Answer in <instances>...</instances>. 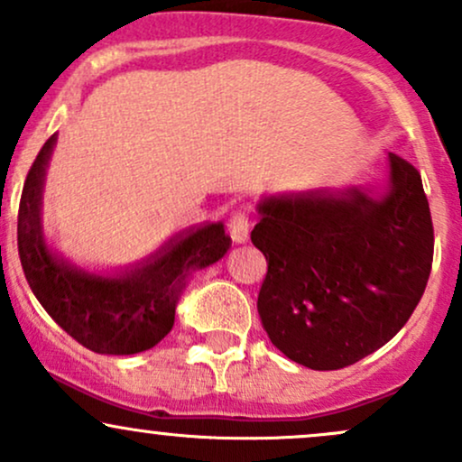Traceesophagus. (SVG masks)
<instances>
[{
  "label": "esophagus",
  "mask_w": 462,
  "mask_h": 462,
  "mask_svg": "<svg viewBox=\"0 0 462 462\" xmlns=\"http://www.w3.org/2000/svg\"><path fill=\"white\" fill-rule=\"evenodd\" d=\"M227 232H230L232 241L235 243H245L249 236V217L241 210H236L235 215L227 219Z\"/></svg>",
  "instance_id": "esophagus-1"
}]
</instances>
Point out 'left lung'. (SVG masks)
I'll return each instance as SVG.
<instances>
[{"instance_id": "left-lung-1", "label": "left lung", "mask_w": 462, "mask_h": 462, "mask_svg": "<svg viewBox=\"0 0 462 462\" xmlns=\"http://www.w3.org/2000/svg\"><path fill=\"white\" fill-rule=\"evenodd\" d=\"M252 243L267 258L258 315L286 358L332 371L389 343L411 319L432 269L434 230L421 176L389 153L383 195H272Z\"/></svg>"}]
</instances>
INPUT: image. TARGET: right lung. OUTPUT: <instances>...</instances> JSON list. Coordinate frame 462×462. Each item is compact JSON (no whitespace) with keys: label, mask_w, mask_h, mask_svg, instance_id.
I'll list each match as a JSON object with an SVG mask.
<instances>
[{"label":"right lung","mask_w":462,"mask_h":462,"mask_svg":"<svg viewBox=\"0 0 462 462\" xmlns=\"http://www.w3.org/2000/svg\"><path fill=\"white\" fill-rule=\"evenodd\" d=\"M54 145L51 134L32 162L19 201L17 245L32 293L69 337L95 354L128 356L152 349L173 328L189 273L224 258L230 236L224 224L189 227L119 275L73 267L50 252L41 226L45 169Z\"/></svg>","instance_id":"right-lung-1"}]
</instances>
